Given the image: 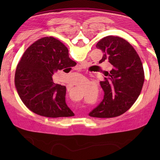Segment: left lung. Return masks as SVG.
<instances>
[{"instance_id": "1", "label": "left lung", "mask_w": 160, "mask_h": 160, "mask_svg": "<svg viewBox=\"0 0 160 160\" xmlns=\"http://www.w3.org/2000/svg\"><path fill=\"white\" fill-rule=\"evenodd\" d=\"M96 47L104 53L100 63L107 60L113 68L104 72L106 78L100 82L104 99L89 116L116 117L128 111L141 92L145 78L142 61L132 45L119 37H105Z\"/></svg>"}]
</instances>
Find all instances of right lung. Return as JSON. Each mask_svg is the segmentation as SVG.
Here are the masks:
<instances>
[{
    "instance_id": "right-lung-1",
    "label": "right lung",
    "mask_w": 160,
    "mask_h": 160,
    "mask_svg": "<svg viewBox=\"0 0 160 160\" xmlns=\"http://www.w3.org/2000/svg\"><path fill=\"white\" fill-rule=\"evenodd\" d=\"M75 64L68 48L53 37H43L29 46L15 75V88L25 106L45 117L73 116L66 103V88L54 83L52 77L55 72Z\"/></svg>"
}]
</instances>
